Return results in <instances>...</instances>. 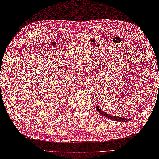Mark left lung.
I'll return each mask as SVG.
<instances>
[{
  "instance_id": "left-lung-1",
  "label": "left lung",
  "mask_w": 159,
  "mask_h": 159,
  "mask_svg": "<svg viewBox=\"0 0 159 159\" xmlns=\"http://www.w3.org/2000/svg\"><path fill=\"white\" fill-rule=\"evenodd\" d=\"M96 109L97 111L100 114H101L102 116H104L105 117H106L109 119H111L112 120H115V121H118V122H127L129 120H130V118H121L120 117V116H113V115H110L107 114V113L103 111V110H101V109L97 106V105H96Z\"/></svg>"
}]
</instances>
